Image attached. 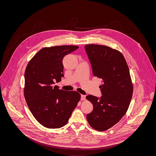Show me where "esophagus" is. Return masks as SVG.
Wrapping results in <instances>:
<instances>
[{"instance_id":"1","label":"esophagus","mask_w":156,"mask_h":156,"mask_svg":"<svg viewBox=\"0 0 156 156\" xmlns=\"http://www.w3.org/2000/svg\"><path fill=\"white\" fill-rule=\"evenodd\" d=\"M85 99H86V96L84 95H81V101H84V100H85Z\"/></svg>"}]
</instances>
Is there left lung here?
Segmentation results:
<instances>
[{
  "label": "left lung",
  "instance_id": "8db88e82",
  "mask_svg": "<svg viewBox=\"0 0 156 156\" xmlns=\"http://www.w3.org/2000/svg\"><path fill=\"white\" fill-rule=\"evenodd\" d=\"M92 73L102 80L99 87L100 98L86 97L94 106L87 115L89 125L98 131H105L116 125L125 115L130 103L133 87L129 69L121 52L109 47L85 45Z\"/></svg>",
  "mask_w": 156,
  "mask_h": 156
}]
</instances>
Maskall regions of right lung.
<instances>
[{"mask_svg":"<svg viewBox=\"0 0 156 156\" xmlns=\"http://www.w3.org/2000/svg\"><path fill=\"white\" fill-rule=\"evenodd\" d=\"M78 47H44L35 54L26 68V101L35 119L47 128L65 126L81 99V95L76 91H66L53 85L55 81L59 82L64 76L63 58Z\"/></svg>","mask_w":156,"mask_h":156,"instance_id":"add662e5","label":"right lung"}]
</instances>
